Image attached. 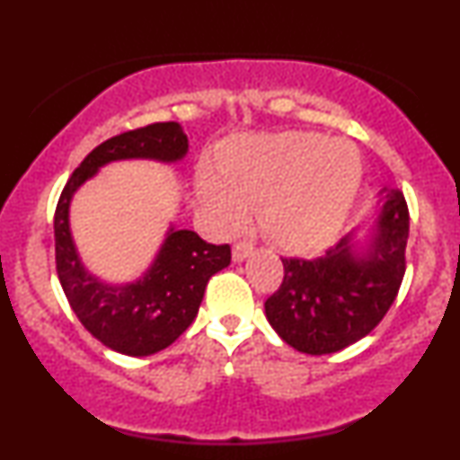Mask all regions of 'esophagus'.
I'll use <instances>...</instances> for the list:
<instances>
[{"mask_svg": "<svg viewBox=\"0 0 460 460\" xmlns=\"http://www.w3.org/2000/svg\"><path fill=\"white\" fill-rule=\"evenodd\" d=\"M252 248L251 242H237V244L234 246V261H244L246 257L252 255Z\"/></svg>", "mask_w": 460, "mask_h": 460, "instance_id": "34e87169", "label": "esophagus"}]
</instances>
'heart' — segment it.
Wrapping results in <instances>:
<instances>
[{"instance_id":"b5f03b06","label":"heart","mask_w":460,"mask_h":460,"mask_svg":"<svg viewBox=\"0 0 460 460\" xmlns=\"http://www.w3.org/2000/svg\"><path fill=\"white\" fill-rule=\"evenodd\" d=\"M200 166L197 194L216 225L240 229L260 208L263 231L288 251H314L346 223L363 179L358 149L309 131L252 136Z\"/></svg>"}]
</instances>
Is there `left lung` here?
Segmentation results:
<instances>
[{
    "label": "left lung",
    "mask_w": 460,
    "mask_h": 460,
    "mask_svg": "<svg viewBox=\"0 0 460 460\" xmlns=\"http://www.w3.org/2000/svg\"><path fill=\"white\" fill-rule=\"evenodd\" d=\"M381 194V209L361 251L350 234L314 260H281L283 281L263 307L279 337L298 352L344 350L374 331L398 296L409 208L400 190Z\"/></svg>",
    "instance_id": "8db88e82"
}]
</instances>
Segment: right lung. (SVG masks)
Segmentation results:
<instances>
[{
	"label": "right lung",
	"instance_id": "obj_1",
	"mask_svg": "<svg viewBox=\"0 0 460 460\" xmlns=\"http://www.w3.org/2000/svg\"><path fill=\"white\" fill-rule=\"evenodd\" d=\"M188 136L179 123H153L102 142L68 177L54 216L56 270L68 305L84 329L110 350L149 357L164 350L197 318L205 285L231 263L229 244H208L188 229L171 226L155 261L138 281L112 285L93 277L79 261L68 226L73 194L99 168L119 160L179 162Z\"/></svg>",
	"mask_w": 460,
	"mask_h": 460
}]
</instances>
